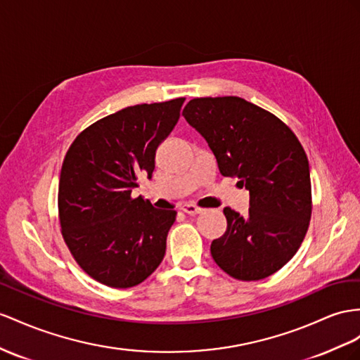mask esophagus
<instances>
[{
    "mask_svg": "<svg viewBox=\"0 0 360 360\" xmlns=\"http://www.w3.org/2000/svg\"><path fill=\"white\" fill-rule=\"evenodd\" d=\"M181 210L184 211V213L191 214V216L202 213V208H199V207H196V205H193V204H184V205H181Z\"/></svg>",
    "mask_w": 360,
    "mask_h": 360,
    "instance_id": "34e87169",
    "label": "esophagus"
}]
</instances>
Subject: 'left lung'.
Segmentation results:
<instances>
[{"instance_id":"1","label":"left lung","mask_w":360,"mask_h":360,"mask_svg":"<svg viewBox=\"0 0 360 360\" xmlns=\"http://www.w3.org/2000/svg\"><path fill=\"white\" fill-rule=\"evenodd\" d=\"M182 115L205 138L222 176L250 191L243 217L224 208L226 231L211 243L220 269L242 281L263 280L297 254L311 214L307 155L280 118L245 98L190 100Z\"/></svg>"}]
</instances>
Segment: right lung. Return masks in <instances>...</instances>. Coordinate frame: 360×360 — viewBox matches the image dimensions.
I'll return each mask as SVG.
<instances>
[{
    "label": "right lung",
    "mask_w": 360,
    "mask_h": 360,
    "mask_svg": "<svg viewBox=\"0 0 360 360\" xmlns=\"http://www.w3.org/2000/svg\"><path fill=\"white\" fill-rule=\"evenodd\" d=\"M186 98L127 106L86 127L65 155L59 179L62 236L75 260L109 288L140 284L164 259L174 210L132 198L152 178L158 146Z\"/></svg>",
    "instance_id": "obj_1"
}]
</instances>
